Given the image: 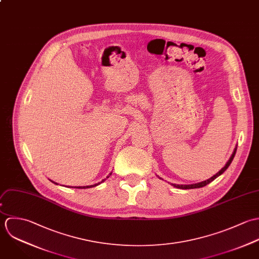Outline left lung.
Wrapping results in <instances>:
<instances>
[{
	"instance_id": "left-lung-1",
	"label": "left lung",
	"mask_w": 259,
	"mask_h": 259,
	"mask_svg": "<svg viewBox=\"0 0 259 259\" xmlns=\"http://www.w3.org/2000/svg\"><path fill=\"white\" fill-rule=\"evenodd\" d=\"M236 147H235V149H234V151H233V153H232V155L231 157L229 158V160L227 161V163L225 164V166L220 170V171H218L215 175H213L211 178H209V179H207L205 181H202V182H199V183H195V184H190V185H178V184H172L174 187H176V188H180V189H193V188H200V187H203V186H205L207 184H209L211 181H213L215 178H217L219 175H221L227 168H228V166L230 165V163L232 162V160H233V158H234V155H235V153H236Z\"/></svg>"
}]
</instances>
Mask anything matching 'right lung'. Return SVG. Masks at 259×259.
<instances>
[{"label":"right lung","mask_w":259,"mask_h":259,"mask_svg":"<svg viewBox=\"0 0 259 259\" xmlns=\"http://www.w3.org/2000/svg\"><path fill=\"white\" fill-rule=\"evenodd\" d=\"M111 174H112V172H111V173H110V174H109V175H108V176H107V177H106L105 179H103V180H102L101 182H98V183H96V184H94V185H88V186H78V187L76 186V187H74V188H79V189H86V188H91V187H95V186L99 185L100 183H102V182H104V181H105V180H106L107 178H109ZM51 181H52V180H51ZM52 182L53 183H55V184H57V185H58V183H56V182H54V181H52Z\"/></svg>","instance_id":"add662e5"}]
</instances>
